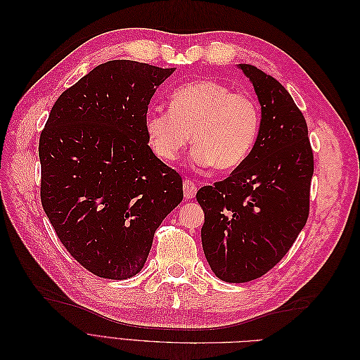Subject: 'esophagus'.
Listing matches in <instances>:
<instances>
[{"label": "esophagus", "instance_id": "obj_1", "mask_svg": "<svg viewBox=\"0 0 360 360\" xmlns=\"http://www.w3.org/2000/svg\"><path fill=\"white\" fill-rule=\"evenodd\" d=\"M197 193V184H195L192 180L186 179L183 181V195L186 200H192Z\"/></svg>", "mask_w": 360, "mask_h": 360}]
</instances>
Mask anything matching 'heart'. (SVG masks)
<instances>
[{
    "label": "heart",
    "instance_id": "1",
    "mask_svg": "<svg viewBox=\"0 0 360 360\" xmlns=\"http://www.w3.org/2000/svg\"><path fill=\"white\" fill-rule=\"evenodd\" d=\"M259 124L254 97L234 93L216 79L180 86L171 94L169 111H151L144 122L148 146L163 163L176 162L191 138L195 165L221 172L243 165L255 147Z\"/></svg>",
    "mask_w": 360,
    "mask_h": 360
}]
</instances>
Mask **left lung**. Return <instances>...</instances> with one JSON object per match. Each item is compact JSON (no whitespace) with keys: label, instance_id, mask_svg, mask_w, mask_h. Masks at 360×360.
<instances>
[{"label":"left lung","instance_id":"obj_1","mask_svg":"<svg viewBox=\"0 0 360 360\" xmlns=\"http://www.w3.org/2000/svg\"><path fill=\"white\" fill-rule=\"evenodd\" d=\"M238 69L261 105L257 143L230 177L197 193L204 255L217 278L234 284L263 276L288 252L308 221L314 174L308 126L290 93L255 66Z\"/></svg>","mask_w":360,"mask_h":360}]
</instances>
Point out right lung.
Wrapping results in <instances>:
<instances>
[{
  "instance_id": "right-lung-1",
  "label": "right lung",
  "mask_w": 360,
  "mask_h": 360,
  "mask_svg": "<svg viewBox=\"0 0 360 360\" xmlns=\"http://www.w3.org/2000/svg\"><path fill=\"white\" fill-rule=\"evenodd\" d=\"M176 69L114 60L53 103L40 134V198L60 242L106 279L139 274L155 233L183 200L177 171L148 146L150 99Z\"/></svg>"
}]
</instances>
